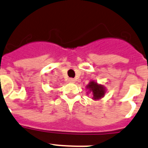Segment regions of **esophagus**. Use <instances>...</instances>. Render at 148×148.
Returning <instances> with one entry per match:
<instances>
[{
    "mask_svg": "<svg viewBox=\"0 0 148 148\" xmlns=\"http://www.w3.org/2000/svg\"><path fill=\"white\" fill-rule=\"evenodd\" d=\"M69 81L70 82V83H74V82H75V79H74V78H70V79H69Z\"/></svg>",
    "mask_w": 148,
    "mask_h": 148,
    "instance_id": "34e87169",
    "label": "esophagus"
}]
</instances>
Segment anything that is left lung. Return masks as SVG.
I'll use <instances>...</instances> for the list:
<instances>
[{
	"label": "left lung",
	"instance_id": "8db88e82",
	"mask_svg": "<svg viewBox=\"0 0 148 148\" xmlns=\"http://www.w3.org/2000/svg\"><path fill=\"white\" fill-rule=\"evenodd\" d=\"M87 88L93 94V98L95 100H98L103 97L105 94V89L103 86L98 85L97 83L91 81L87 86Z\"/></svg>",
	"mask_w": 148,
	"mask_h": 148
}]
</instances>
